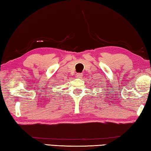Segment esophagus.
<instances>
[{
  "instance_id": "obj_1",
  "label": "esophagus",
  "mask_w": 151,
  "mask_h": 151,
  "mask_svg": "<svg viewBox=\"0 0 151 151\" xmlns=\"http://www.w3.org/2000/svg\"><path fill=\"white\" fill-rule=\"evenodd\" d=\"M76 77L78 78H81L83 77V75H82V73H77L76 74Z\"/></svg>"
}]
</instances>
